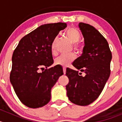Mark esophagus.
Masks as SVG:
<instances>
[{"label":"esophagus","instance_id":"esophagus-1","mask_svg":"<svg viewBox=\"0 0 122 122\" xmlns=\"http://www.w3.org/2000/svg\"><path fill=\"white\" fill-rule=\"evenodd\" d=\"M66 67H63V72H64V74H66Z\"/></svg>","mask_w":122,"mask_h":122}]
</instances>
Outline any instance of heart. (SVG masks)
I'll list each match as a JSON object with an SVG mask.
<instances>
[{"label": "heart", "instance_id": "b5f03b06", "mask_svg": "<svg viewBox=\"0 0 122 122\" xmlns=\"http://www.w3.org/2000/svg\"><path fill=\"white\" fill-rule=\"evenodd\" d=\"M66 35L67 37L70 39L71 42L73 44H77L78 42L81 38L80 33L78 30L75 28H71L67 29L66 31ZM55 42L56 39L54 40L51 45V49H52V52H55ZM74 49L77 51H80L79 45L76 44L74 45ZM75 59V55L73 54H62L60 55L58 57L56 58L55 60V63L56 65H60L62 66H67L71 62H72Z\"/></svg>", "mask_w": 122, "mask_h": 122}]
</instances>
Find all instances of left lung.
I'll return each mask as SVG.
<instances>
[{"label": "left lung", "instance_id": "obj_1", "mask_svg": "<svg viewBox=\"0 0 122 122\" xmlns=\"http://www.w3.org/2000/svg\"><path fill=\"white\" fill-rule=\"evenodd\" d=\"M80 29L84 39L83 53L72 66L86 74L67 68L69 79L66 86L67 95L72 103L87 106L99 97L110 74L112 52L104 36L93 26L80 22Z\"/></svg>", "mask_w": 122, "mask_h": 122}]
</instances>
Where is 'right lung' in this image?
Listing matches in <instances>:
<instances>
[{
	"label": "right lung",
	"mask_w": 122,
	"mask_h": 122,
	"mask_svg": "<svg viewBox=\"0 0 122 122\" xmlns=\"http://www.w3.org/2000/svg\"><path fill=\"white\" fill-rule=\"evenodd\" d=\"M66 27V23L61 22L41 25L22 38L15 50L10 81L26 106L41 107L51 100V88L64 74L60 65L47 68L54 63L51 45Z\"/></svg>",
	"instance_id": "1"
}]
</instances>
